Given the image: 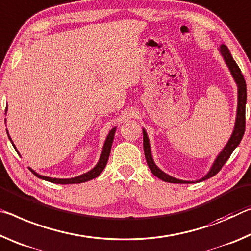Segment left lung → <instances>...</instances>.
I'll return each instance as SVG.
<instances>
[{
	"label": "left lung",
	"instance_id": "8db88e82",
	"mask_svg": "<svg viewBox=\"0 0 251 251\" xmlns=\"http://www.w3.org/2000/svg\"><path fill=\"white\" fill-rule=\"evenodd\" d=\"M220 55L223 56L226 65L229 69L230 75H231L233 81L237 84L238 89V99H237V113H236V120H235V126H233L232 133L230 135L228 142L226 143L225 147L221 149L220 152L217 155L215 161L211 164L210 169L204 175L202 178L198 180H195V181H188V180H181L178 178H175L170 175L166 174V172L162 171L160 168L155 164L154 160L152 158V153H151V146H150V140L149 137H148V133L145 128H142V133H143V150H145V155L148 166H149L150 170L152 174L158 176L159 179H161L162 181L170 182V183H196V182H201L203 180H207L211 178L219 172V170L223 168L226 161L229 159L230 155L233 152V150L239 146L242 137H244L245 133V126H246V119H245V112H246V103H247V88H246V81L244 79V75L240 71L239 67H238L236 61L233 60V57L230 53L229 49L227 45L221 44L218 48Z\"/></svg>",
	"mask_w": 251,
	"mask_h": 251
}]
</instances>
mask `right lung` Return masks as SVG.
Wrapping results in <instances>:
<instances>
[{"label":"right lung","mask_w":251,"mask_h":251,"mask_svg":"<svg viewBox=\"0 0 251 251\" xmlns=\"http://www.w3.org/2000/svg\"><path fill=\"white\" fill-rule=\"evenodd\" d=\"M6 111H7V106H6V110H5V114H6ZM116 130H117V126H114L110 130V132L108 133L105 138V141L103 143V147H102V151H101V154H100V158H99V161L98 163L94 166L91 170H89L88 172H85V174H82L77 176H73V178H67V179H60V178H51V176H42L38 174V172H35L34 170L32 169V168H28L33 174H34L38 178L40 179H43L45 181H49V182H52V183H60V184H72V183H82V182H87L90 181V180H92L94 178H97L98 176L101 175V172L103 171L104 167L106 166V162H108V159H109V155H110V151H111V147H112V142H113V138H114V134H116ZM7 135H9V139L10 141L12 142V145H13L14 149L16 150V152L20 154V152L16 149L15 145L12 141V139L9 134V131H6Z\"/></svg>","instance_id":"1"}]
</instances>
